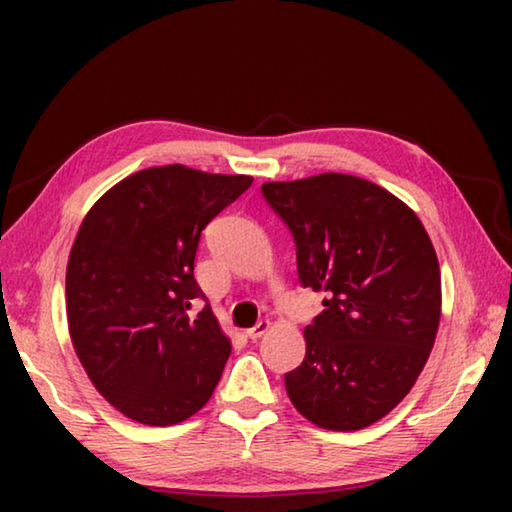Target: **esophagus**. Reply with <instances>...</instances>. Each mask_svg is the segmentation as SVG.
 Returning <instances> with one entry per match:
<instances>
[{
	"mask_svg": "<svg viewBox=\"0 0 512 512\" xmlns=\"http://www.w3.org/2000/svg\"><path fill=\"white\" fill-rule=\"evenodd\" d=\"M268 329H271V323H268V320H259V323L255 325V327H250V329H246V336L248 339H253V341H257L259 336H264Z\"/></svg>",
	"mask_w": 512,
	"mask_h": 512,
	"instance_id": "esophagus-1",
	"label": "esophagus"
}]
</instances>
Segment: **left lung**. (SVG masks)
<instances>
[{
    "mask_svg": "<svg viewBox=\"0 0 512 512\" xmlns=\"http://www.w3.org/2000/svg\"><path fill=\"white\" fill-rule=\"evenodd\" d=\"M296 239L302 287L325 291L307 354L284 375L300 415L329 431L384 418L418 381L440 325V264L409 205L348 173L264 183Z\"/></svg>",
    "mask_w": 512,
    "mask_h": 512,
    "instance_id": "obj_1",
    "label": "left lung"
}]
</instances>
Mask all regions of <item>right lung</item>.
<instances>
[{"mask_svg":"<svg viewBox=\"0 0 512 512\" xmlns=\"http://www.w3.org/2000/svg\"><path fill=\"white\" fill-rule=\"evenodd\" d=\"M253 185L185 164L142 169L90 207L69 250V339L92 386L149 427L185 422L210 402L230 339L194 277L201 230Z\"/></svg>","mask_w":512,"mask_h":512,"instance_id":"1","label":"right lung"}]
</instances>
